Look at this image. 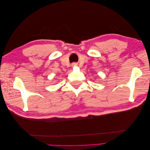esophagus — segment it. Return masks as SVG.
<instances>
[{
	"label": "esophagus",
	"instance_id": "34e87169",
	"mask_svg": "<svg viewBox=\"0 0 150 150\" xmlns=\"http://www.w3.org/2000/svg\"><path fill=\"white\" fill-rule=\"evenodd\" d=\"M77 63H75V62H74V63H73L72 64H71V66L73 67V66H77Z\"/></svg>",
	"mask_w": 150,
	"mask_h": 150
}]
</instances>
